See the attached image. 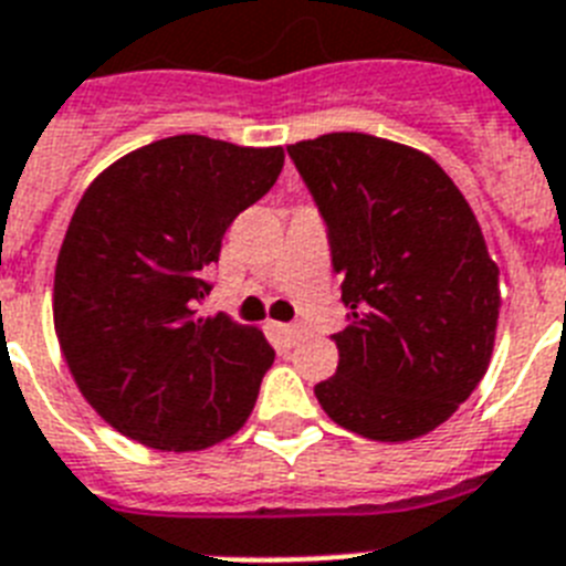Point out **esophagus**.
I'll list each match as a JSON object with an SVG mask.
<instances>
[{
	"label": "esophagus",
	"mask_w": 566,
	"mask_h": 566,
	"mask_svg": "<svg viewBox=\"0 0 566 566\" xmlns=\"http://www.w3.org/2000/svg\"><path fill=\"white\" fill-rule=\"evenodd\" d=\"M269 335H272L277 349H292L294 343L301 340L303 332L297 326H289V323H269Z\"/></svg>",
	"instance_id": "obj_1"
}]
</instances>
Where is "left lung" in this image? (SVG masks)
Instances as JSON below:
<instances>
[{
    "mask_svg": "<svg viewBox=\"0 0 566 566\" xmlns=\"http://www.w3.org/2000/svg\"><path fill=\"white\" fill-rule=\"evenodd\" d=\"M329 237L349 326L315 386L323 412L371 441L441 427L486 375L499 265L458 186L432 157L340 132L286 148Z\"/></svg>",
    "mask_w": 566,
    "mask_h": 566,
    "instance_id": "8db88e82",
    "label": "left lung"
}]
</instances>
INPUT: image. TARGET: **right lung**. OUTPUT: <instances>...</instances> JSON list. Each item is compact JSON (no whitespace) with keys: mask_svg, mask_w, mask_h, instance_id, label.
<instances>
[{"mask_svg":"<svg viewBox=\"0 0 566 566\" xmlns=\"http://www.w3.org/2000/svg\"><path fill=\"white\" fill-rule=\"evenodd\" d=\"M283 148L180 134L88 186L62 240L53 326L105 423L163 452L226 441L274 364L263 332L197 315L234 217L274 186Z\"/></svg>","mask_w":566,"mask_h":566,"instance_id":"obj_1","label":"right lung"}]
</instances>
